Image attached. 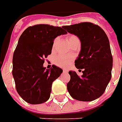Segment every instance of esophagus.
Instances as JSON below:
<instances>
[{
  "mask_svg": "<svg viewBox=\"0 0 122 122\" xmlns=\"http://www.w3.org/2000/svg\"><path fill=\"white\" fill-rule=\"evenodd\" d=\"M63 73H68V71L67 70H63Z\"/></svg>",
  "mask_w": 122,
  "mask_h": 122,
  "instance_id": "obj_1",
  "label": "esophagus"
}]
</instances>
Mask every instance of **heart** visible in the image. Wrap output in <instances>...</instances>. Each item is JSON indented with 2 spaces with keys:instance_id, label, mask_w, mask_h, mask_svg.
<instances>
[{
  "instance_id": "heart-1",
  "label": "heart",
  "mask_w": 122,
  "mask_h": 122,
  "mask_svg": "<svg viewBox=\"0 0 122 122\" xmlns=\"http://www.w3.org/2000/svg\"><path fill=\"white\" fill-rule=\"evenodd\" d=\"M78 39V38L75 35H71L69 36L68 38V42L71 41L73 40ZM57 39L54 41V44L56 43ZM73 57L71 56H66V55H60L57 56L55 58V64L58 66L60 67H63V68H66L71 63V61L73 60Z\"/></svg>"
}]
</instances>
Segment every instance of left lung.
<instances>
[{"instance_id":"1","label":"left lung","mask_w":122,"mask_h":122,"mask_svg":"<svg viewBox=\"0 0 122 122\" xmlns=\"http://www.w3.org/2000/svg\"><path fill=\"white\" fill-rule=\"evenodd\" d=\"M81 41V51L75 65L83 69L79 77L69 71L71 80L67 90L74 99L90 102L96 100L105 91L111 78L113 57L109 41L100 26L90 22H82L62 27Z\"/></svg>"}]
</instances>
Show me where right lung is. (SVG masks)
Segmentation results:
<instances>
[{
	"label": "right lung",
	"mask_w": 122,
	"mask_h": 122,
	"mask_svg": "<svg viewBox=\"0 0 122 122\" xmlns=\"http://www.w3.org/2000/svg\"><path fill=\"white\" fill-rule=\"evenodd\" d=\"M67 32L60 27L38 24L27 28L20 36L13 57V77L17 92L29 104L48 101L52 83L62 73L53 65L43 66L44 58L51 54L54 39Z\"/></svg>",
	"instance_id": "add662e5"
}]
</instances>
